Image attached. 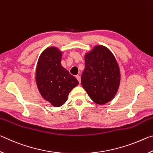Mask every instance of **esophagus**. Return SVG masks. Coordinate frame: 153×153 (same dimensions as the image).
I'll list each match as a JSON object with an SVG mask.
<instances>
[{"mask_svg": "<svg viewBox=\"0 0 153 153\" xmlns=\"http://www.w3.org/2000/svg\"><path fill=\"white\" fill-rule=\"evenodd\" d=\"M76 78H77V80H78V82H79V83L80 84V83H81V77H80L79 75H77Z\"/></svg>", "mask_w": 153, "mask_h": 153, "instance_id": "obj_1", "label": "esophagus"}]
</instances>
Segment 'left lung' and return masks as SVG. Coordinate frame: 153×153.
Instances as JSON below:
<instances>
[{
  "label": "left lung",
  "instance_id": "8db88e82",
  "mask_svg": "<svg viewBox=\"0 0 153 153\" xmlns=\"http://www.w3.org/2000/svg\"><path fill=\"white\" fill-rule=\"evenodd\" d=\"M82 85L95 103L104 105L115 97L120 82V69L111 51L97 46L85 56Z\"/></svg>",
  "mask_w": 153,
  "mask_h": 153
}]
</instances>
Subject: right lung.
Wrapping results in <instances>:
<instances>
[{"label":"right lung","instance_id":"obj_1","mask_svg":"<svg viewBox=\"0 0 153 153\" xmlns=\"http://www.w3.org/2000/svg\"><path fill=\"white\" fill-rule=\"evenodd\" d=\"M61 56L57 48H46L40 55L36 69V83L40 92L56 107L67 101L69 93L79 84L61 65Z\"/></svg>","mask_w":153,"mask_h":153}]
</instances>
